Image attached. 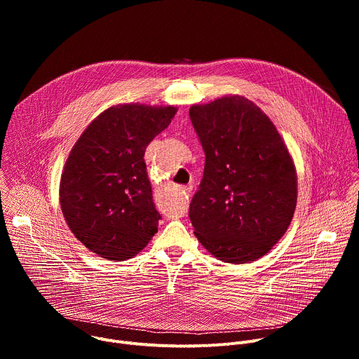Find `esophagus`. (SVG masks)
Returning a JSON list of instances; mask_svg holds the SVG:
<instances>
[{
  "mask_svg": "<svg viewBox=\"0 0 359 359\" xmlns=\"http://www.w3.org/2000/svg\"><path fill=\"white\" fill-rule=\"evenodd\" d=\"M190 189H191V187H190V186H187V187H182L180 190H182L183 193H189V191H190Z\"/></svg>",
  "mask_w": 359,
  "mask_h": 359,
  "instance_id": "34e87169",
  "label": "esophagus"
}]
</instances>
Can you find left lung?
I'll list each match as a JSON object with an SVG mask.
<instances>
[{"mask_svg": "<svg viewBox=\"0 0 359 359\" xmlns=\"http://www.w3.org/2000/svg\"><path fill=\"white\" fill-rule=\"evenodd\" d=\"M189 115L206 163L189 217L216 259L251 263L285 234L297 206L294 161L270 118L250 99L224 95Z\"/></svg>", "mask_w": 359, "mask_h": 359, "instance_id": "left-lung-1", "label": "left lung"}]
</instances>
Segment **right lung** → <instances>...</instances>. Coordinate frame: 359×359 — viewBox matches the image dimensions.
<instances>
[{
  "label": "right lung",
  "instance_id": "add662e5",
  "mask_svg": "<svg viewBox=\"0 0 359 359\" xmlns=\"http://www.w3.org/2000/svg\"><path fill=\"white\" fill-rule=\"evenodd\" d=\"M176 112L175 107L114 105L74 144L60 182L61 210L72 234L99 257L132 259L158 231L161 215L143 156Z\"/></svg>",
  "mask_w": 359,
  "mask_h": 359
}]
</instances>
